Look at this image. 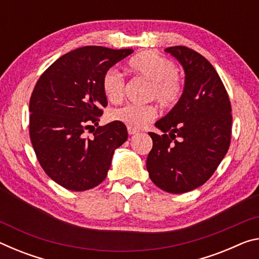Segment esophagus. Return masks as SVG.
I'll use <instances>...</instances> for the list:
<instances>
[{
  "label": "esophagus",
  "mask_w": 259,
  "mask_h": 259,
  "mask_svg": "<svg viewBox=\"0 0 259 259\" xmlns=\"http://www.w3.org/2000/svg\"><path fill=\"white\" fill-rule=\"evenodd\" d=\"M138 133H139V130L135 129V128H131V126H128V134L129 135H136V134H138Z\"/></svg>",
  "instance_id": "obj_1"
}]
</instances>
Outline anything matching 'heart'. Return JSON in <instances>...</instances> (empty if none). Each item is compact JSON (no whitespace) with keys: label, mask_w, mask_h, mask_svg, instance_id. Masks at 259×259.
<instances>
[{"label":"heart","mask_w":259,"mask_h":259,"mask_svg":"<svg viewBox=\"0 0 259 259\" xmlns=\"http://www.w3.org/2000/svg\"><path fill=\"white\" fill-rule=\"evenodd\" d=\"M129 67L152 82L151 97L155 98L162 106H172L181 98L182 85L177 77V67L171 60L153 51H144L131 58ZM103 90L106 98L112 103L120 102L123 97V77L114 68L104 74ZM156 113L154 105L126 104L114 109L111 119L131 128H140L154 119Z\"/></svg>","instance_id":"b5f03b06"}]
</instances>
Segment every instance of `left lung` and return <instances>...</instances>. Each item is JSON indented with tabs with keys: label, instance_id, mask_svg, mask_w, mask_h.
<instances>
[{
	"label": "left lung",
	"instance_id": "8db88e82",
	"mask_svg": "<svg viewBox=\"0 0 259 259\" xmlns=\"http://www.w3.org/2000/svg\"><path fill=\"white\" fill-rule=\"evenodd\" d=\"M185 73L177 104L155 122L163 135L150 133L153 147L146 168L151 181L168 193L195 190L212 176L230 147L229 96L212 65L186 47L164 50Z\"/></svg>",
	"mask_w": 259,
	"mask_h": 259
}]
</instances>
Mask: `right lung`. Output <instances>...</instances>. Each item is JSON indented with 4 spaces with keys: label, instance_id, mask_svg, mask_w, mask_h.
Returning <instances> with one entry per match:
<instances>
[{
    "label": "right lung",
    "instance_id": "1",
    "mask_svg": "<svg viewBox=\"0 0 259 259\" xmlns=\"http://www.w3.org/2000/svg\"><path fill=\"white\" fill-rule=\"evenodd\" d=\"M134 52L83 47L61 56L42 74L29 100V136L35 154L52 181L69 191L99 185L107 176L114 151L128 139L125 125L98 126L107 105L103 76Z\"/></svg>",
    "mask_w": 259,
    "mask_h": 259
}]
</instances>
